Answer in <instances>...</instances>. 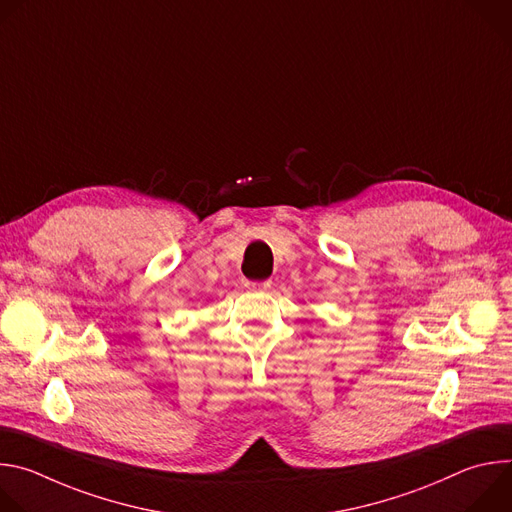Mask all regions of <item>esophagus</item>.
Here are the masks:
<instances>
[{"mask_svg": "<svg viewBox=\"0 0 512 512\" xmlns=\"http://www.w3.org/2000/svg\"><path fill=\"white\" fill-rule=\"evenodd\" d=\"M247 289H253V291H267L271 287V281L269 279H263V281H255V279H245L243 281Z\"/></svg>", "mask_w": 512, "mask_h": 512, "instance_id": "34e87169", "label": "esophagus"}]
</instances>
